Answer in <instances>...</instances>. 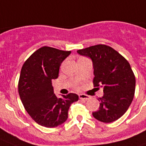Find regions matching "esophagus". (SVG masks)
I'll return each instance as SVG.
<instances>
[{"label": "esophagus", "instance_id": "34e87169", "mask_svg": "<svg viewBox=\"0 0 146 146\" xmlns=\"http://www.w3.org/2000/svg\"><path fill=\"white\" fill-rule=\"evenodd\" d=\"M79 99H81V100H88L90 99V96L86 95V94H79Z\"/></svg>", "mask_w": 146, "mask_h": 146}]
</instances>
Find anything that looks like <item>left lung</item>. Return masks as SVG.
Listing matches in <instances>:
<instances>
[{
    "mask_svg": "<svg viewBox=\"0 0 146 146\" xmlns=\"http://www.w3.org/2000/svg\"><path fill=\"white\" fill-rule=\"evenodd\" d=\"M91 58L94 66V87H103L104 95L94 117L103 123H112L128 110L135 94V78L130 65L117 51L99 44L77 51Z\"/></svg>",
    "mask_w": 146,
    "mask_h": 146,
    "instance_id": "left-lung-1",
    "label": "left lung"
}]
</instances>
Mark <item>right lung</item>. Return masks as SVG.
<instances>
[{
  "label": "right lung",
  "mask_w": 146,
  "mask_h": 146,
  "mask_svg": "<svg viewBox=\"0 0 146 146\" xmlns=\"http://www.w3.org/2000/svg\"><path fill=\"white\" fill-rule=\"evenodd\" d=\"M71 51L42 46L33 53L23 65L18 92L23 107L36 123L53 128L68 119V112L78 96L70 93L58 98L52 80L58 77L61 64Z\"/></svg>",
  "instance_id": "obj_1"
}]
</instances>
